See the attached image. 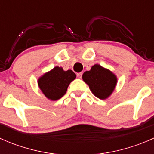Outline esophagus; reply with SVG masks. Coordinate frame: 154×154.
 <instances>
[{
  "instance_id": "obj_1",
  "label": "esophagus",
  "mask_w": 154,
  "mask_h": 154,
  "mask_svg": "<svg viewBox=\"0 0 154 154\" xmlns=\"http://www.w3.org/2000/svg\"><path fill=\"white\" fill-rule=\"evenodd\" d=\"M82 75H83V73H82V72L77 73V77H78V78H81Z\"/></svg>"
}]
</instances>
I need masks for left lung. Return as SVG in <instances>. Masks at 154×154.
Returning a JSON list of instances; mask_svg holds the SVG:
<instances>
[{"mask_svg": "<svg viewBox=\"0 0 154 154\" xmlns=\"http://www.w3.org/2000/svg\"><path fill=\"white\" fill-rule=\"evenodd\" d=\"M83 80L94 95L101 100L108 98L117 84V77L111 71L97 64L83 73Z\"/></svg>", "mask_w": 154, "mask_h": 154, "instance_id": "8db88e82", "label": "left lung"}]
</instances>
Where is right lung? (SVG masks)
Instances as JSON below:
<instances>
[{"label": "right lung", "mask_w": 154, "mask_h": 154, "mask_svg": "<svg viewBox=\"0 0 154 154\" xmlns=\"http://www.w3.org/2000/svg\"><path fill=\"white\" fill-rule=\"evenodd\" d=\"M75 78L76 74L71 70L64 71L62 67L56 66L38 78V85L47 98L57 100L66 94L69 84Z\"/></svg>", "instance_id": "add662e5"}]
</instances>
